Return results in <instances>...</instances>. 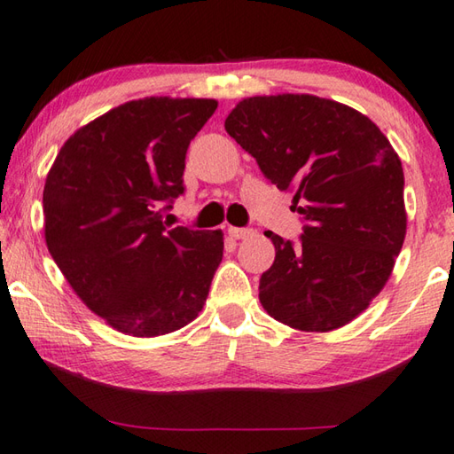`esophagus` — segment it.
Listing matches in <instances>:
<instances>
[{"mask_svg":"<svg viewBox=\"0 0 454 454\" xmlns=\"http://www.w3.org/2000/svg\"><path fill=\"white\" fill-rule=\"evenodd\" d=\"M228 234L234 238V240H242V238H248L254 234L252 228H236V226H230L228 228Z\"/></svg>","mask_w":454,"mask_h":454,"instance_id":"1","label":"esophagus"}]
</instances>
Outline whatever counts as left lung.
<instances>
[{
  "label": "left lung",
  "instance_id": "8db88e82",
  "mask_svg": "<svg viewBox=\"0 0 454 454\" xmlns=\"http://www.w3.org/2000/svg\"><path fill=\"white\" fill-rule=\"evenodd\" d=\"M303 220L298 244L266 232L276 260L260 278L271 317L300 332H333L369 308L407 234L403 167L373 121L306 93L248 97L224 122Z\"/></svg>",
  "mask_w": 454,
  "mask_h": 454
}]
</instances>
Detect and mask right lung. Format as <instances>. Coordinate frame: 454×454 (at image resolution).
Segmentation results:
<instances>
[{
	"label": "right lung",
	"mask_w": 454,
	"mask_h": 454,
	"mask_svg": "<svg viewBox=\"0 0 454 454\" xmlns=\"http://www.w3.org/2000/svg\"><path fill=\"white\" fill-rule=\"evenodd\" d=\"M216 106L170 97L119 105L75 130L47 172L49 254L81 301L121 333L176 332L208 298L224 234L167 228L160 206L184 192L188 145Z\"/></svg>",
	"instance_id": "right-lung-1"
}]
</instances>
